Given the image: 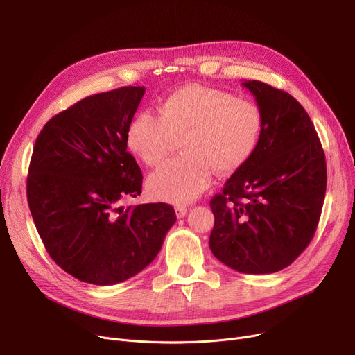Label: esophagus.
Wrapping results in <instances>:
<instances>
[{"instance_id":"34e87169","label":"esophagus","mask_w":355,"mask_h":355,"mask_svg":"<svg viewBox=\"0 0 355 355\" xmlns=\"http://www.w3.org/2000/svg\"><path fill=\"white\" fill-rule=\"evenodd\" d=\"M175 214L178 218H184L185 214H187V207L185 206H177L175 207Z\"/></svg>"}]
</instances>
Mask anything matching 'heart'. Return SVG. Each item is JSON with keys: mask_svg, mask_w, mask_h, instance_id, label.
<instances>
[{"mask_svg": "<svg viewBox=\"0 0 355 355\" xmlns=\"http://www.w3.org/2000/svg\"><path fill=\"white\" fill-rule=\"evenodd\" d=\"M161 118L148 110L130 122L128 146L145 165L157 166L178 146L182 155L149 175L146 187L157 200L194 201L209 189L213 171L230 174L243 166L262 137L263 114L248 99L225 90L187 86L159 106Z\"/></svg>", "mask_w": 355, "mask_h": 355, "instance_id": "1", "label": "heart"}]
</instances>
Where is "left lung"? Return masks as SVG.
I'll use <instances>...</instances> for the list:
<instances>
[{
    "label": "left lung",
    "instance_id": "8db88e82",
    "mask_svg": "<svg viewBox=\"0 0 355 355\" xmlns=\"http://www.w3.org/2000/svg\"><path fill=\"white\" fill-rule=\"evenodd\" d=\"M241 86L262 110L263 130L250 159L210 201V249L237 272L266 275L289 266L311 243L325 198L327 162L300 102L259 80Z\"/></svg>",
    "mask_w": 355,
    "mask_h": 355
}]
</instances>
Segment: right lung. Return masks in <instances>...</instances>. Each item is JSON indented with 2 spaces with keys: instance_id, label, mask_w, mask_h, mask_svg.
Masks as SVG:
<instances>
[{
  "instance_id": "1",
  "label": "right lung",
  "mask_w": 355,
  "mask_h": 355,
  "mask_svg": "<svg viewBox=\"0 0 355 355\" xmlns=\"http://www.w3.org/2000/svg\"><path fill=\"white\" fill-rule=\"evenodd\" d=\"M144 93L125 86L87 96L53 116L34 144L27 200L35 229L55 265L82 282L135 276L177 220L165 202L121 206L142 189L126 135Z\"/></svg>"
}]
</instances>
